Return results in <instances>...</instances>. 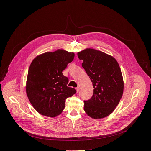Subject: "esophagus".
Here are the masks:
<instances>
[{"mask_svg":"<svg viewBox=\"0 0 151 151\" xmlns=\"http://www.w3.org/2000/svg\"><path fill=\"white\" fill-rule=\"evenodd\" d=\"M79 90H80V88H79V87H77V88H76V91H77V93H78L79 92Z\"/></svg>","mask_w":151,"mask_h":151,"instance_id":"1","label":"esophagus"}]
</instances>
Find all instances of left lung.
<instances>
[{"label": "left lung", "mask_w": 151, "mask_h": 151, "mask_svg": "<svg viewBox=\"0 0 151 151\" xmlns=\"http://www.w3.org/2000/svg\"><path fill=\"white\" fill-rule=\"evenodd\" d=\"M82 66L93 86V95L84 101V111L94 119L108 116L119 103L123 92L121 69L115 58L103 52L87 48L77 53Z\"/></svg>", "instance_id": "8db88e82"}]
</instances>
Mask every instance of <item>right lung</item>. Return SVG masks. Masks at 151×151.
Wrapping results in <instances>:
<instances>
[{
    "mask_svg": "<svg viewBox=\"0 0 151 151\" xmlns=\"http://www.w3.org/2000/svg\"><path fill=\"white\" fill-rule=\"evenodd\" d=\"M74 53L63 50L46 52L36 57L29 66L26 94L31 104L41 115L55 117L62 112L65 99L76 93L68 87L67 77L63 75Z\"/></svg>",
    "mask_w": 151,
    "mask_h": 151,
    "instance_id": "1",
    "label": "right lung"
}]
</instances>
